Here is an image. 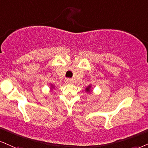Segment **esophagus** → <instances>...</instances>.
<instances>
[{"label":"esophagus","mask_w":148,"mask_h":148,"mask_svg":"<svg viewBox=\"0 0 148 148\" xmlns=\"http://www.w3.org/2000/svg\"><path fill=\"white\" fill-rule=\"evenodd\" d=\"M66 84H73V80L71 79H66L65 80Z\"/></svg>","instance_id":"obj_1"}]
</instances>
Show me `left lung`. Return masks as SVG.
<instances>
[{
	"label": "left lung",
	"mask_w": 148,
	"mask_h": 148,
	"mask_svg": "<svg viewBox=\"0 0 148 148\" xmlns=\"http://www.w3.org/2000/svg\"><path fill=\"white\" fill-rule=\"evenodd\" d=\"M85 91L86 92V93H90V92H92V85L90 84L87 87H86Z\"/></svg>",
	"instance_id": "8db88e82"
}]
</instances>
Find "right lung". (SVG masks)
<instances>
[{"mask_svg":"<svg viewBox=\"0 0 148 148\" xmlns=\"http://www.w3.org/2000/svg\"><path fill=\"white\" fill-rule=\"evenodd\" d=\"M55 88V86L53 84H50V89L51 90H52V89Z\"/></svg>","mask_w":148,"mask_h":148,"instance_id":"1","label":"right lung"}]
</instances>
